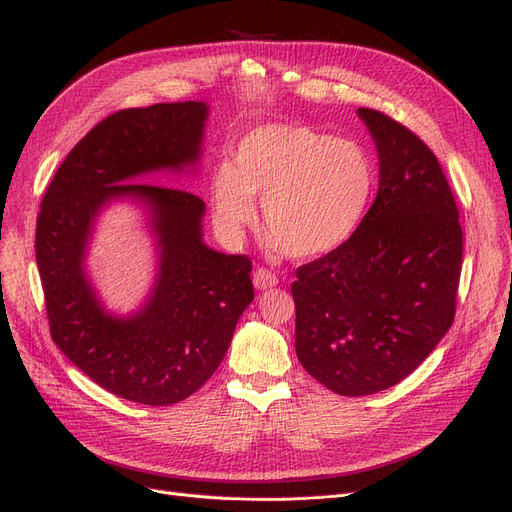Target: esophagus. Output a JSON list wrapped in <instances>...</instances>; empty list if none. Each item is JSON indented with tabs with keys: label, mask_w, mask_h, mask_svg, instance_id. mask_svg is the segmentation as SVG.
Masks as SVG:
<instances>
[{
	"label": "esophagus",
	"mask_w": 512,
	"mask_h": 512,
	"mask_svg": "<svg viewBox=\"0 0 512 512\" xmlns=\"http://www.w3.org/2000/svg\"><path fill=\"white\" fill-rule=\"evenodd\" d=\"M253 284L257 290H265V288L276 286L278 278L270 270H265V267H259V270L253 274Z\"/></svg>",
	"instance_id": "obj_1"
}]
</instances>
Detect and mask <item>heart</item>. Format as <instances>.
Instances as JSON below:
<instances>
[{
    "instance_id": "1",
    "label": "heart",
    "mask_w": 512,
    "mask_h": 512,
    "mask_svg": "<svg viewBox=\"0 0 512 512\" xmlns=\"http://www.w3.org/2000/svg\"><path fill=\"white\" fill-rule=\"evenodd\" d=\"M378 186L371 153L303 124L274 122L247 132L236 161L213 170L211 199L220 226L238 236L255 222L267 242L294 259H317L344 247L361 228Z\"/></svg>"
}]
</instances>
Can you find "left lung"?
<instances>
[{
    "mask_svg": "<svg viewBox=\"0 0 512 512\" xmlns=\"http://www.w3.org/2000/svg\"><path fill=\"white\" fill-rule=\"evenodd\" d=\"M380 157V188L338 251L292 282L294 344L305 371L340 396H365L413 373L450 330L463 230L434 151L390 116L359 107Z\"/></svg>",
    "mask_w": 512,
    "mask_h": 512,
    "instance_id": "left-lung-1",
    "label": "left lung"
}]
</instances>
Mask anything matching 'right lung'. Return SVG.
<instances>
[{
  "label": "right lung",
  "mask_w": 512,
  "mask_h": 512,
  "mask_svg": "<svg viewBox=\"0 0 512 512\" xmlns=\"http://www.w3.org/2000/svg\"><path fill=\"white\" fill-rule=\"evenodd\" d=\"M207 116L203 101L107 116L66 155L37 218L35 253L53 342L95 384L141 405L166 407L195 394L220 367L255 297L251 259L203 242L205 203L197 195L130 182L197 166ZM124 196L150 209L160 263L146 305L118 318L100 305L84 255L98 211Z\"/></svg>",
  "instance_id": "obj_1"
}]
</instances>
